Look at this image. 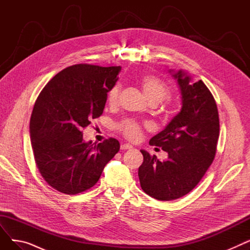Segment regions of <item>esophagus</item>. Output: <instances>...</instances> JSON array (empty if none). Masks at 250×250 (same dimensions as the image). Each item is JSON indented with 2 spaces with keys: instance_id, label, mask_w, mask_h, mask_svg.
<instances>
[{
  "instance_id": "1",
  "label": "esophagus",
  "mask_w": 250,
  "mask_h": 250,
  "mask_svg": "<svg viewBox=\"0 0 250 250\" xmlns=\"http://www.w3.org/2000/svg\"><path fill=\"white\" fill-rule=\"evenodd\" d=\"M133 149V146L132 145H128V144H123V145L121 146V150H132Z\"/></svg>"
}]
</instances>
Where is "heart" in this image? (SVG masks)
Instances as JSON below:
<instances>
[{"mask_svg": "<svg viewBox=\"0 0 250 250\" xmlns=\"http://www.w3.org/2000/svg\"><path fill=\"white\" fill-rule=\"evenodd\" d=\"M140 85L144 92V94L151 103H160L169 96L168 87L158 78L153 76H143L140 79ZM121 93V86L114 85L108 92V103L110 105H115L117 103L118 97ZM118 129L123 135L130 140L136 141L142 136V126L135 121L126 120L118 125Z\"/></svg>", "mask_w": 250, "mask_h": 250, "instance_id": "heart-1", "label": "heart"}]
</instances>
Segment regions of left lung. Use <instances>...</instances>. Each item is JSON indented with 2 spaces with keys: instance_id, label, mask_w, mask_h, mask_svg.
Returning <instances> with one entry per match:
<instances>
[{
  "instance_id": "1",
  "label": "left lung",
  "mask_w": 250,
  "mask_h": 250,
  "mask_svg": "<svg viewBox=\"0 0 250 250\" xmlns=\"http://www.w3.org/2000/svg\"><path fill=\"white\" fill-rule=\"evenodd\" d=\"M181 95V109L149 144L168 153L160 161L141 150L139 167L142 189L159 201L186 195L201 181L211 166L217 149L220 125L217 104L202 80L192 81L186 71L169 70Z\"/></svg>"
}]
</instances>
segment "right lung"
Returning <instances> with one entry per match:
<instances>
[{
  "instance_id": "add662e5",
  "label": "right lung",
  "mask_w": 250,
  "mask_h": 250,
  "mask_svg": "<svg viewBox=\"0 0 250 250\" xmlns=\"http://www.w3.org/2000/svg\"><path fill=\"white\" fill-rule=\"evenodd\" d=\"M122 67L74 64L58 73L38 95L30 140L39 172L55 189L77 194L91 188L120 151L115 139L85 142L82 129L99 117Z\"/></svg>"
}]
</instances>
